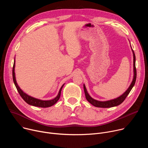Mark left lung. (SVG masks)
Listing matches in <instances>:
<instances>
[{"instance_id":"obj_1","label":"left lung","mask_w":148,"mask_h":148,"mask_svg":"<svg viewBox=\"0 0 148 148\" xmlns=\"http://www.w3.org/2000/svg\"><path fill=\"white\" fill-rule=\"evenodd\" d=\"M131 49L132 51L133 57H134V77H133L132 81L131 84V85L130 86L129 88L126 90V91L123 94H122L121 96L118 97L116 98L108 100V101H98V100L94 99L89 95L86 89V87L85 86V84H84V92H85L86 99L90 103L94 105V106L96 107H99V108H111V107L118 106V105H120L121 103L123 102V101L125 99L126 97H127L128 95L130 94V91H131V90L132 89L133 87L135 85V82H136V70L135 67V55L134 50L132 49V47H131Z\"/></svg>"}]
</instances>
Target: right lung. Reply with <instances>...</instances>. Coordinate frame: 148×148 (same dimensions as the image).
<instances>
[{
    "mask_svg": "<svg viewBox=\"0 0 148 148\" xmlns=\"http://www.w3.org/2000/svg\"><path fill=\"white\" fill-rule=\"evenodd\" d=\"M14 67H15V58H14V64H13V71H12V75H13V80L14 82V85L17 88V91L18 92L20 95L22 97V98L24 99V101L27 103L28 104L30 105H33V106L34 107H41V108H47V107H50L53 106V105H54L59 99L61 95V90L64 86V84L61 86V87L60 89V91L58 92V95H57L56 97H55L54 99H51V100H41L39 99L34 97H32L25 92H24L21 88L19 87L18 86V84L16 82V77H15V73H14Z\"/></svg>",
    "mask_w": 148,
    "mask_h": 148,
    "instance_id": "obj_1",
    "label": "right lung"
}]
</instances>
